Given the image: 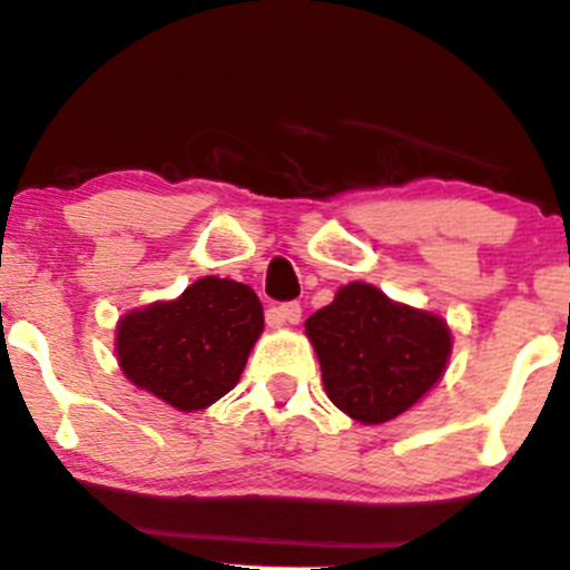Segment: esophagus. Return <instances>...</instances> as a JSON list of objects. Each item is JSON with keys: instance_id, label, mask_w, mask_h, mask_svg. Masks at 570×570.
I'll return each mask as SVG.
<instances>
[{"instance_id": "obj_1", "label": "esophagus", "mask_w": 570, "mask_h": 570, "mask_svg": "<svg viewBox=\"0 0 570 570\" xmlns=\"http://www.w3.org/2000/svg\"><path fill=\"white\" fill-rule=\"evenodd\" d=\"M299 316H303V308H299V303H284L275 308V318L278 322H286V324H297Z\"/></svg>"}]
</instances>
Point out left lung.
Instances as JSON below:
<instances>
[{
  "label": "left lung",
  "instance_id": "8db88e82",
  "mask_svg": "<svg viewBox=\"0 0 570 570\" xmlns=\"http://www.w3.org/2000/svg\"><path fill=\"white\" fill-rule=\"evenodd\" d=\"M305 333L330 400L365 424L409 411L441 379L452 352V335L441 318L392 303L360 281L308 316Z\"/></svg>",
  "mask_w": 570,
  "mask_h": 570
}]
</instances>
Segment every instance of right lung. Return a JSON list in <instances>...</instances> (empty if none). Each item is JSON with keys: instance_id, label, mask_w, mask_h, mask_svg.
Returning <instances> with one entry per match:
<instances>
[{"instance_id": "right-lung-1", "label": "right lung", "mask_w": 570, "mask_h": 570, "mask_svg": "<svg viewBox=\"0 0 570 570\" xmlns=\"http://www.w3.org/2000/svg\"><path fill=\"white\" fill-rule=\"evenodd\" d=\"M262 327L252 286L208 275L173 303L124 316L116 330L118 365L135 386L173 409L199 411L237 384Z\"/></svg>"}]
</instances>
